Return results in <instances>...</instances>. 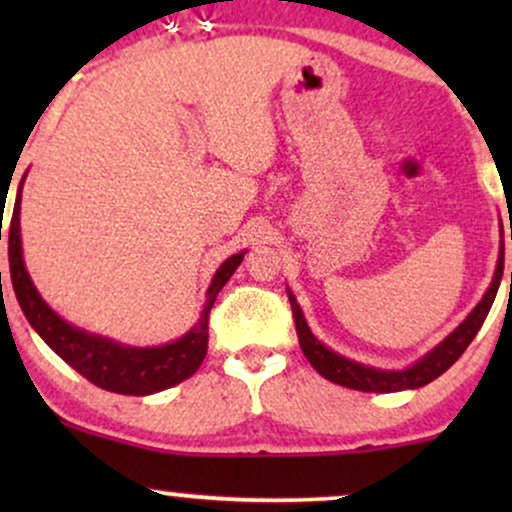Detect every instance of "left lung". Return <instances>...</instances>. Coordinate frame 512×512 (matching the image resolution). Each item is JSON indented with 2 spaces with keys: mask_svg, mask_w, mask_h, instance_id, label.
<instances>
[{
  "mask_svg": "<svg viewBox=\"0 0 512 512\" xmlns=\"http://www.w3.org/2000/svg\"><path fill=\"white\" fill-rule=\"evenodd\" d=\"M501 236H503V226H501ZM510 240H512V231H510ZM503 260H505V243L501 240V250H498V264L496 272H493V281L491 286L486 289L484 298L477 303V308L472 310L460 325L452 330L443 342L433 346L428 354H424L419 361H414L411 366L402 368V370H387V368H375V366H366V363L351 361L337 351H332L330 346H325L320 339L310 332L308 322H305V315L298 305L293 291L286 289L291 301V310H293V320H296V332H298V342H301V349L305 358L310 361L317 373L322 378L332 380V383L349 387V390H361V392H402V390H416V387H424L433 380L440 378V375L448 370L452 363L457 361L464 354L472 339L477 337V332L484 325L486 315H489L493 298H496L498 286H501L503 279ZM510 284H512V272H510Z\"/></svg>",
  "mask_w": 512,
  "mask_h": 512,
  "instance_id": "left-lung-1",
  "label": "left lung"
}]
</instances>
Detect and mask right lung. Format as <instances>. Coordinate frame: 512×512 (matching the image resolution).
<instances>
[{"mask_svg": "<svg viewBox=\"0 0 512 512\" xmlns=\"http://www.w3.org/2000/svg\"><path fill=\"white\" fill-rule=\"evenodd\" d=\"M23 175L19 182V192H16L14 211H11L9 223V272L11 284H14L16 301H19L23 315L31 322V327L40 334L45 344L55 351L62 361H67L76 373L84 375L93 385L103 387L108 392L117 395H154V392L168 390V387L182 383L190 375L197 373L202 366L204 356H207L209 344V313L214 305L219 291L226 286L238 264L243 262L245 252H236L228 257L226 262L216 269L214 279H211L207 291V303H204L199 320L195 322L190 332L182 334L175 342L161 346H127L115 342V339L101 337L74 327L60 317L48 303L43 301L35 284L28 274L26 262H23L21 248V190H23ZM2 240V236H0Z\"/></svg>", "mask_w": 512, "mask_h": 512, "instance_id": "right-lung-1", "label": "right lung"}]
</instances>
